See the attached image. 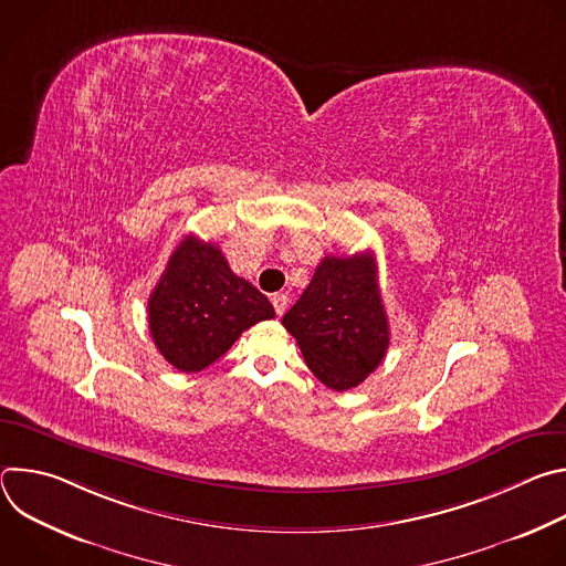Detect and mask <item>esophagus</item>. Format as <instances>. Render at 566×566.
Instances as JSON below:
<instances>
[{
  "mask_svg": "<svg viewBox=\"0 0 566 566\" xmlns=\"http://www.w3.org/2000/svg\"><path fill=\"white\" fill-rule=\"evenodd\" d=\"M271 300H273L275 313H277V315H284V311L289 308V295H284V293H275Z\"/></svg>",
  "mask_w": 566,
  "mask_h": 566,
  "instance_id": "34e87169",
  "label": "esophagus"
}]
</instances>
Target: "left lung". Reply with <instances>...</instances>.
I'll return each mask as SVG.
<instances>
[{
    "mask_svg": "<svg viewBox=\"0 0 566 566\" xmlns=\"http://www.w3.org/2000/svg\"><path fill=\"white\" fill-rule=\"evenodd\" d=\"M376 277L371 253L329 255L282 317L308 369L336 391L360 385L389 347V322Z\"/></svg>",
    "mask_w": 566,
    "mask_h": 566,
    "instance_id": "8db88e82",
    "label": "left lung"
}]
</instances>
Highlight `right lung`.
Wrapping results in <instances>:
<instances>
[{
	"mask_svg": "<svg viewBox=\"0 0 566 566\" xmlns=\"http://www.w3.org/2000/svg\"><path fill=\"white\" fill-rule=\"evenodd\" d=\"M275 308L251 282L232 273L221 251L188 234L156 282L147 319L156 349L172 367L195 374Z\"/></svg>",
	"mask_w": 566,
	"mask_h": 566,
	"instance_id": "obj_1",
	"label": "right lung"
}]
</instances>
